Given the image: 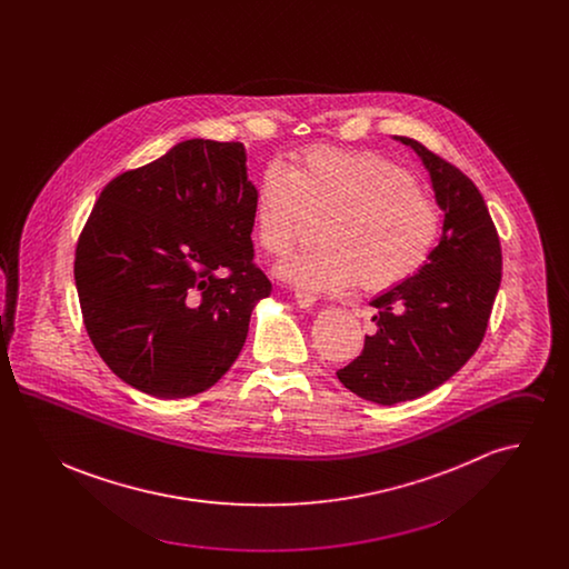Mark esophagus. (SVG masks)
Masks as SVG:
<instances>
[{
  "mask_svg": "<svg viewBox=\"0 0 569 569\" xmlns=\"http://www.w3.org/2000/svg\"><path fill=\"white\" fill-rule=\"evenodd\" d=\"M295 300H297V305L300 309H309V307L316 305V297H313V295H307V292H300V290L295 295Z\"/></svg>",
  "mask_w": 569,
  "mask_h": 569,
  "instance_id": "obj_1",
  "label": "esophagus"
}]
</instances>
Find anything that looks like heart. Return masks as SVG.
<instances>
[{"mask_svg": "<svg viewBox=\"0 0 569 569\" xmlns=\"http://www.w3.org/2000/svg\"><path fill=\"white\" fill-rule=\"evenodd\" d=\"M322 217V243L277 272L298 290L335 295L358 281L383 292L422 271L441 232V209L413 177L376 153L313 147L288 168L262 170L253 226L260 247L286 256Z\"/></svg>", "mask_w": 569, "mask_h": 569, "instance_id": "1", "label": "heart"}]
</instances>
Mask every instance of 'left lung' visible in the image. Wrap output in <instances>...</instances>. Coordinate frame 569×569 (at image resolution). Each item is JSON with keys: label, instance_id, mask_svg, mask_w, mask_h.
I'll return each instance as SVG.
<instances>
[{"label": "left lung", "instance_id": "8db88e82", "mask_svg": "<svg viewBox=\"0 0 569 569\" xmlns=\"http://www.w3.org/2000/svg\"><path fill=\"white\" fill-rule=\"evenodd\" d=\"M395 138L429 170L443 232L422 271L371 300L378 330L337 371L348 390L379 406L418 399L452 378L480 348L501 283L499 234L480 190L418 140Z\"/></svg>", "mask_w": 569, "mask_h": 569}]
</instances>
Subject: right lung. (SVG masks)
Masks as SVG:
<instances>
[{"label": "right lung", "instance_id": "right-lung-1", "mask_svg": "<svg viewBox=\"0 0 569 569\" xmlns=\"http://www.w3.org/2000/svg\"><path fill=\"white\" fill-rule=\"evenodd\" d=\"M243 142L191 138L114 177L82 228L74 281L93 348L158 399L211 388L271 281L253 264Z\"/></svg>", "mask_w": 569, "mask_h": 569}]
</instances>
